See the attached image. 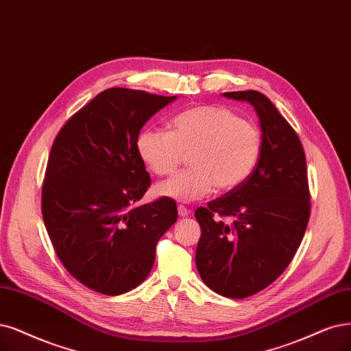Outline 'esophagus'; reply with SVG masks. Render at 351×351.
<instances>
[{"label": "esophagus", "mask_w": 351, "mask_h": 351, "mask_svg": "<svg viewBox=\"0 0 351 351\" xmlns=\"http://www.w3.org/2000/svg\"><path fill=\"white\" fill-rule=\"evenodd\" d=\"M178 213L180 217H188L191 214V210L186 208L185 205H178Z\"/></svg>", "instance_id": "1"}]
</instances>
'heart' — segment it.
<instances>
[{"mask_svg":"<svg viewBox=\"0 0 351 351\" xmlns=\"http://www.w3.org/2000/svg\"><path fill=\"white\" fill-rule=\"evenodd\" d=\"M137 149L150 171L172 175L189 156L188 171L156 185V193L178 202L231 192L247 180L261 160L263 136L257 125L226 107L197 106L175 115L171 132L147 128Z\"/></svg>","mask_w":351,"mask_h":351,"instance_id":"heart-1","label":"heart"}]
</instances>
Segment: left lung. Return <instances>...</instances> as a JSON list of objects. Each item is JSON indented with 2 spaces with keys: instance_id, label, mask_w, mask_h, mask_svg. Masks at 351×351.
I'll return each mask as SVG.
<instances>
[{
  "instance_id": "left-lung-1",
  "label": "left lung",
  "mask_w": 351,
  "mask_h": 351,
  "mask_svg": "<svg viewBox=\"0 0 351 351\" xmlns=\"http://www.w3.org/2000/svg\"><path fill=\"white\" fill-rule=\"evenodd\" d=\"M223 95L254 107L263 152L240 188L195 211L201 227L195 262L210 289L243 300L267 288L292 262L308 226L311 195L302 143L271 101L252 89ZM227 216L231 225L223 221Z\"/></svg>"
}]
</instances>
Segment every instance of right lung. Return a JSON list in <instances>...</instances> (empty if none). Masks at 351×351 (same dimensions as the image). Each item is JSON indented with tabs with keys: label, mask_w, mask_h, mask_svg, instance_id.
Instances as JSON below:
<instances>
[{
	"label": "right lung",
	"mask_w": 351,
	"mask_h": 351,
	"mask_svg": "<svg viewBox=\"0 0 351 351\" xmlns=\"http://www.w3.org/2000/svg\"><path fill=\"white\" fill-rule=\"evenodd\" d=\"M176 97L110 88L63 124L51 145L42 215L62 265L86 288L115 296L153 267L176 223V202L141 205L152 179L137 149L141 127Z\"/></svg>",
	"instance_id": "right-lung-1"
}]
</instances>
